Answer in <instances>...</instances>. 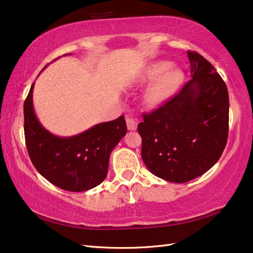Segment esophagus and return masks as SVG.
Returning a JSON list of instances; mask_svg holds the SVG:
<instances>
[{
	"label": "esophagus",
	"instance_id": "34e87169",
	"mask_svg": "<svg viewBox=\"0 0 253 253\" xmlns=\"http://www.w3.org/2000/svg\"><path fill=\"white\" fill-rule=\"evenodd\" d=\"M126 126L129 129V131H135L137 128V121L136 119H134L133 117L126 116Z\"/></svg>",
	"mask_w": 253,
	"mask_h": 253
}]
</instances>
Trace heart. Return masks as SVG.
Here are the masks:
<instances>
[{
  "label": "heart",
  "mask_w": 253,
  "mask_h": 253,
  "mask_svg": "<svg viewBox=\"0 0 253 253\" xmlns=\"http://www.w3.org/2000/svg\"><path fill=\"white\" fill-rule=\"evenodd\" d=\"M170 67L166 61H156L150 64L142 75L143 82H151L143 96L145 104L158 106L170 99L185 79L182 71L177 67Z\"/></svg>",
  "instance_id": "obj_1"
}]
</instances>
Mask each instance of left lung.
Wrapping results in <instances>:
<instances>
[{"mask_svg":"<svg viewBox=\"0 0 253 253\" xmlns=\"http://www.w3.org/2000/svg\"><path fill=\"white\" fill-rule=\"evenodd\" d=\"M192 79L177 95L138 125L141 157L151 173L182 183L203 175L217 163L229 131L226 83L200 53L188 51Z\"/></svg>","mask_w":253,"mask_h":253,"instance_id":"1","label":"left lung"}]
</instances>
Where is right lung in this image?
<instances>
[{
	"mask_svg": "<svg viewBox=\"0 0 253 253\" xmlns=\"http://www.w3.org/2000/svg\"><path fill=\"white\" fill-rule=\"evenodd\" d=\"M30 87L24 102V133L28 155L43 177L71 192L93 189L104 180L110 155L126 134L125 116L102 122L72 137H58L38 120Z\"/></svg>",
	"mask_w": 253,
	"mask_h": 253,
	"instance_id": "1",
	"label": "right lung"
}]
</instances>
